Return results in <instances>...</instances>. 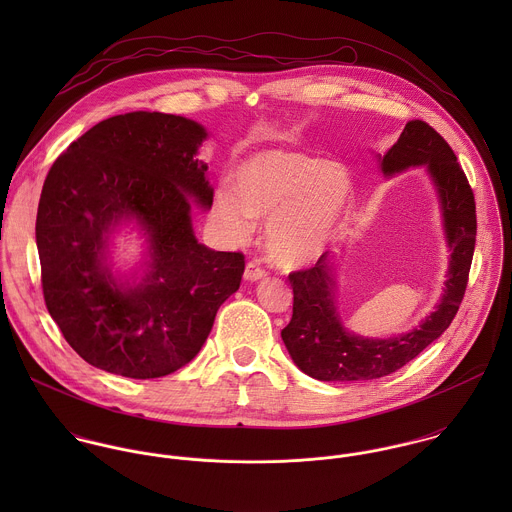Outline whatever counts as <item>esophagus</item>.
<instances>
[{
    "mask_svg": "<svg viewBox=\"0 0 512 512\" xmlns=\"http://www.w3.org/2000/svg\"><path fill=\"white\" fill-rule=\"evenodd\" d=\"M266 278V270L260 268L256 262H248L244 268V280L246 282H260Z\"/></svg>",
    "mask_w": 512,
    "mask_h": 512,
    "instance_id": "obj_1",
    "label": "esophagus"
}]
</instances>
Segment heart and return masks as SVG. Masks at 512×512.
<instances>
[{"instance_id":"b5f03b06","label":"heart","mask_w":512,"mask_h":512,"mask_svg":"<svg viewBox=\"0 0 512 512\" xmlns=\"http://www.w3.org/2000/svg\"><path fill=\"white\" fill-rule=\"evenodd\" d=\"M232 187L215 189L211 217L234 240L266 220L274 262L297 268L319 260L335 242L355 199V177L341 161L292 149H262L232 169Z\"/></svg>"}]
</instances>
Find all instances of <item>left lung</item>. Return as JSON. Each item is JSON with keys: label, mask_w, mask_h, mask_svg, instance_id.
<instances>
[{"label": "left lung", "mask_w": 512, "mask_h": 512, "mask_svg": "<svg viewBox=\"0 0 512 512\" xmlns=\"http://www.w3.org/2000/svg\"><path fill=\"white\" fill-rule=\"evenodd\" d=\"M384 177L412 167H426L436 193L449 266L436 311L412 331L388 339L351 333L337 303V270L325 252L309 270L290 274L293 288L292 321L282 329L284 345L299 370L323 382L374 380L396 372L432 345L453 321L475 250V197L453 149L422 120L406 124L398 142L384 155L376 153Z\"/></svg>", "instance_id": "8db88e82"}]
</instances>
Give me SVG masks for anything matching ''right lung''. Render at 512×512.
<instances>
[{"mask_svg": "<svg viewBox=\"0 0 512 512\" xmlns=\"http://www.w3.org/2000/svg\"><path fill=\"white\" fill-rule=\"evenodd\" d=\"M207 130L161 112L112 116L53 163L37 211L47 309L88 363L128 378H159L191 363L220 305L240 288L244 256L201 244L191 207L213 187L197 159ZM134 223L147 238L141 268L113 272L111 234Z\"/></svg>", "mask_w": 512, "mask_h": 512, "instance_id": "1", "label": "right lung"}]
</instances>
